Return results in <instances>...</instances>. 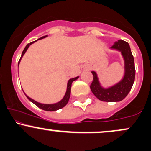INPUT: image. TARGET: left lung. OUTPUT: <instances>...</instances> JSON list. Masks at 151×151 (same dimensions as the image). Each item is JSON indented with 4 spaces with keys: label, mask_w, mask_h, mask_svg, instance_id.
Here are the masks:
<instances>
[{
    "label": "left lung",
    "mask_w": 151,
    "mask_h": 151,
    "mask_svg": "<svg viewBox=\"0 0 151 151\" xmlns=\"http://www.w3.org/2000/svg\"><path fill=\"white\" fill-rule=\"evenodd\" d=\"M111 48L120 50L124 56L126 70L124 79L116 85L108 89H104L100 86L96 72H91L93 74V81L90 85V89L95 96L101 101L106 102H116L124 99L132 88L136 74L134 59L129 43L122 40H119L114 43Z\"/></svg>",
    "instance_id": "left-lung-1"
}]
</instances>
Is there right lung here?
<instances>
[{
  "mask_svg": "<svg viewBox=\"0 0 151 151\" xmlns=\"http://www.w3.org/2000/svg\"><path fill=\"white\" fill-rule=\"evenodd\" d=\"M47 36V35L43 36V37H40V39H42V38L46 37ZM38 40H39V39H38ZM37 40L34 41V42H32L30 43H28V44L26 45L25 49L23 50V51H22V55H21V57H20V60H19V62H18V65H19V63H20V60H21L22 57L23 56L24 54H25V52L27 51V48L29 47V46H30L31 44H32L33 42H36ZM78 77H77L75 78H72V79H70V80H69L68 83H67V92H66V93H65V96H64V98L62 99L61 101H59L58 103L53 104H40V103H39V102H37L36 101H35V100L32 99H31V98L29 97V96H27V95H25V96H27V98L28 99L30 100V101H32V103L34 104H35L37 107H39V108L42 109V110L47 111H57V110H58V109L63 108V107L67 105V104L68 103L69 99H70V97L71 86H72V82H73L74 80H76V79H77Z\"/></svg>",
  "mask_w": 151,
  "mask_h": 151,
  "instance_id": "obj_1",
  "label": "right lung"
}]
</instances>
